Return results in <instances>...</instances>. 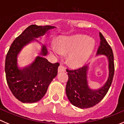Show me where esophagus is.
<instances>
[{"label":"esophagus","mask_w":124,"mask_h":124,"mask_svg":"<svg viewBox=\"0 0 124 124\" xmlns=\"http://www.w3.org/2000/svg\"><path fill=\"white\" fill-rule=\"evenodd\" d=\"M58 72H65L66 71V68L64 66L60 64V66L58 67Z\"/></svg>","instance_id":"1"}]
</instances>
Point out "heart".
Here are the masks:
<instances>
[{"label": "heart", "mask_w": 124, "mask_h": 124, "mask_svg": "<svg viewBox=\"0 0 124 124\" xmlns=\"http://www.w3.org/2000/svg\"><path fill=\"white\" fill-rule=\"evenodd\" d=\"M95 46L93 39L85 35L63 36L58 39V46L52 44L51 51L56 56L69 53L67 60L69 64L79 66L85 63L93 53Z\"/></svg>", "instance_id": "b5f03b06"}]
</instances>
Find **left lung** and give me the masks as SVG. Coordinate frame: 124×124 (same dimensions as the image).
<instances>
[{
	"mask_svg": "<svg viewBox=\"0 0 124 124\" xmlns=\"http://www.w3.org/2000/svg\"><path fill=\"white\" fill-rule=\"evenodd\" d=\"M100 46L97 51L96 56H106L108 64V77L104 85L99 89L89 87L88 73L89 64L75 70L66 69L68 83L66 93L69 102L78 108L85 109L91 108L99 103L107 94L113 81L114 72V56L113 50L102 34L99 32Z\"/></svg>",
	"mask_w": 124,
	"mask_h": 124,
	"instance_id": "left-lung-1",
	"label": "left lung"
}]
</instances>
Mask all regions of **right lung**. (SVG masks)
<instances>
[{
    "label": "right lung",
    "mask_w": 124,
    "mask_h": 124,
    "mask_svg": "<svg viewBox=\"0 0 124 124\" xmlns=\"http://www.w3.org/2000/svg\"><path fill=\"white\" fill-rule=\"evenodd\" d=\"M55 28V26L31 25L15 39L7 53L5 65L7 83L14 96L22 103L40 101L57 75L60 64H52L44 57L48 54L47 49L36 39ZM35 42L41 46L40 56L37 57L29 67L20 68L17 63L18 55L25 46Z\"/></svg>",
    "instance_id": "right-lung-1"
}]
</instances>
